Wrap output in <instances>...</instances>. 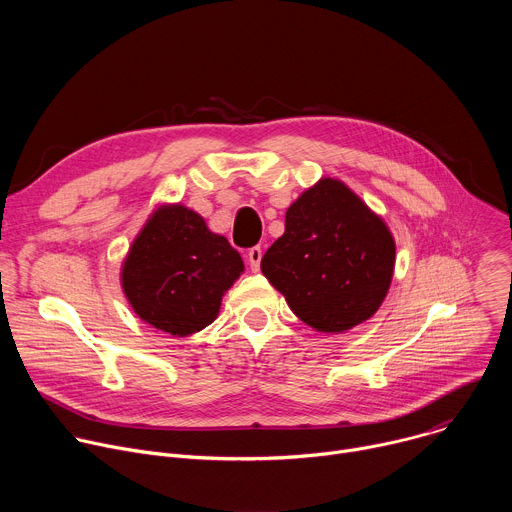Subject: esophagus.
Returning a JSON list of instances; mask_svg holds the SVG:
<instances>
[{
    "label": "esophagus",
    "instance_id": "esophagus-1",
    "mask_svg": "<svg viewBox=\"0 0 512 512\" xmlns=\"http://www.w3.org/2000/svg\"><path fill=\"white\" fill-rule=\"evenodd\" d=\"M261 257H263V249H261V247H251V249L247 251V263H249L251 271H259Z\"/></svg>",
    "mask_w": 512,
    "mask_h": 512
}]
</instances>
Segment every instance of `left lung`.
Returning a JSON list of instances; mask_svg holds the SVG:
<instances>
[{"label":"left lung","instance_id":"8db88e82","mask_svg":"<svg viewBox=\"0 0 512 512\" xmlns=\"http://www.w3.org/2000/svg\"><path fill=\"white\" fill-rule=\"evenodd\" d=\"M395 269L383 218L344 182L322 178L285 212V233L261 271L302 322L340 334L375 316Z\"/></svg>","mask_w":512,"mask_h":512}]
</instances>
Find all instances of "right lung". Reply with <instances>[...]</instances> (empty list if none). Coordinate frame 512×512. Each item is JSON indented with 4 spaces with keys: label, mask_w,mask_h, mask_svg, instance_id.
I'll list each match as a JSON object with an SVG mask.
<instances>
[{
    "label": "right lung",
    "mask_w": 512,
    "mask_h": 512,
    "mask_svg": "<svg viewBox=\"0 0 512 512\" xmlns=\"http://www.w3.org/2000/svg\"><path fill=\"white\" fill-rule=\"evenodd\" d=\"M245 271L237 249L184 204H162L133 239L121 287L133 312L156 330L190 336L212 324L225 291Z\"/></svg>",
    "instance_id": "add662e5"
}]
</instances>
